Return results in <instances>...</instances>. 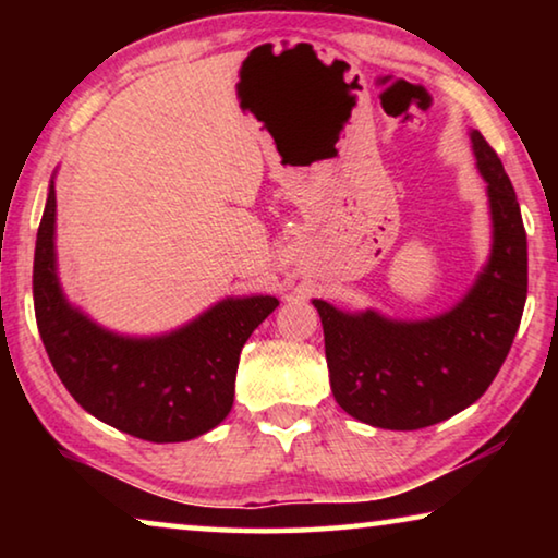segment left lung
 I'll list each match as a JSON object with an SVG mask.
<instances>
[{"mask_svg": "<svg viewBox=\"0 0 558 558\" xmlns=\"http://www.w3.org/2000/svg\"><path fill=\"white\" fill-rule=\"evenodd\" d=\"M487 184L493 243L483 270L456 305L423 319L347 313L313 300L325 329L329 386L352 418L374 428L418 430L475 403L499 372L526 302V233L502 162L470 130Z\"/></svg>", "mask_w": 558, "mask_h": 558, "instance_id": "obj_1", "label": "left lung"}]
</instances>
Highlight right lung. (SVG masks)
Segmentation results:
<instances>
[{
  "mask_svg": "<svg viewBox=\"0 0 558 558\" xmlns=\"http://www.w3.org/2000/svg\"><path fill=\"white\" fill-rule=\"evenodd\" d=\"M280 305L272 295L223 298L165 335L98 325L65 298L56 263V172L34 251V310L65 389L90 415L149 442L199 438L229 415L245 339Z\"/></svg>",
  "mask_w": 558,
  "mask_h": 558,
  "instance_id": "add662e5",
  "label": "right lung"
}]
</instances>
